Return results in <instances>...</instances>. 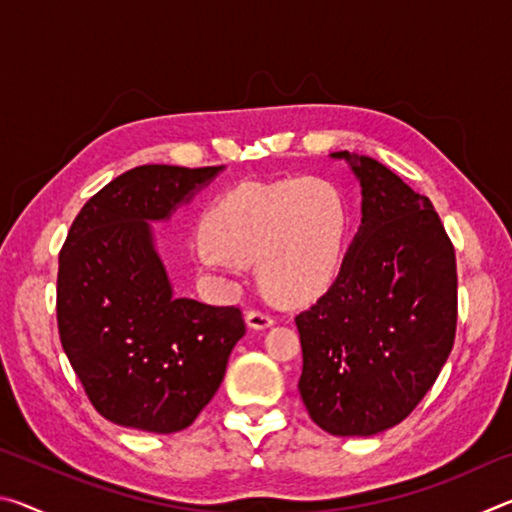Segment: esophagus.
Here are the masks:
<instances>
[{
    "label": "esophagus",
    "mask_w": 512,
    "mask_h": 512,
    "mask_svg": "<svg viewBox=\"0 0 512 512\" xmlns=\"http://www.w3.org/2000/svg\"><path fill=\"white\" fill-rule=\"evenodd\" d=\"M275 323L271 314H266V311H259V309H248L246 311V325L250 329H266Z\"/></svg>",
    "instance_id": "1"
}]
</instances>
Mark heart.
Listing matches in <instances>:
<instances>
[{
  "label": "heart",
  "instance_id": "heart-1",
  "mask_svg": "<svg viewBox=\"0 0 512 512\" xmlns=\"http://www.w3.org/2000/svg\"><path fill=\"white\" fill-rule=\"evenodd\" d=\"M345 214L339 189L325 180L244 183L216 198L203 216L196 262L219 271L253 264L262 287L289 302L314 298L332 280L343 253Z\"/></svg>",
  "mask_w": 512,
  "mask_h": 512
}]
</instances>
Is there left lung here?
Instances as JSON below:
<instances>
[{
	"label": "left lung",
	"instance_id": "left-lung-1",
	"mask_svg": "<svg viewBox=\"0 0 512 512\" xmlns=\"http://www.w3.org/2000/svg\"><path fill=\"white\" fill-rule=\"evenodd\" d=\"M361 225L325 296L296 316L300 397L332 436H375L427 395L456 336V255L427 196L348 151Z\"/></svg>",
	"mask_w": 512,
	"mask_h": 512
}]
</instances>
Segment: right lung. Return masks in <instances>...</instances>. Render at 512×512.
<instances>
[{"instance_id": "right-lung-1", "label": "right lung", "mask_w": 512, "mask_h": 512, "mask_svg": "<svg viewBox=\"0 0 512 512\" xmlns=\"http://www.w3.org/2000/svg\"><path fill=\"white\" fill-rule=\"evenodd\" d=\"M221 169L142 164L94 194L67 232L58 257L60 343L94 409L119 427L187 429L246 334L237 307L173 296L151 228Z\"/></svg>"}]
</instances>
